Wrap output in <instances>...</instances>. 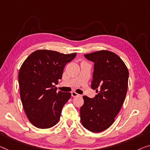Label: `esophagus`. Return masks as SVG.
Masks as SVG:
<instances>
[{
	"instance_id": "1",
	"label": "esophagus",
	"mask_w": 150,
	"mask_h": 150,
	"mask_svg": "<svg viewBox=\"0 0 150 150\" xmlns=\"http://www.w3.org/2000/svg\"><path fill=\"white\" fill-rule=\"evenodd\" d=\"M71 96H72L73 97H76V96H80V95L78 94L77 93H76L75 91H72V92H71Z\"/></svg>"
}]
</instances>
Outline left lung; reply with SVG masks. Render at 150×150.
I'll return each mask as SVG.
<instances>
[{"instance_id":"1","label":"left lung","mask_w":150,"mask_h":150,"mask_svg":"<svg viewBox=\"0 0 150 150\" xmlns=\"http://www.w3.org/2000/svg\"><path fill=\"white\" fill-rule=\"evenodd\" d=\"M84 57L94 62L91 88L98 93L93 98L83 97L81 122L91 132H101L112 125L121 108L128 88L129 71L122 59L110 51L100 50Z\"/></svg>"}]
</instances>
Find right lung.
<instances>
[{"mask_svg": "<svg viewBox=\"0 0 150 150\" xmlns=\"http://www.w3.org/2000/svg\"><path fill=\"white\" fill-rule=\"evenodd\" d=\"M76 54L38 50L22 64L18 75L20 97L29 120L38 128H50L59 122L71 93L57 92L54 84L61 79L64 66Z\"/></svg>", "mask_w": 150, "mask_h": 150, "instance_id": "1", "label": "right lung"}]
</instances>
